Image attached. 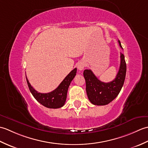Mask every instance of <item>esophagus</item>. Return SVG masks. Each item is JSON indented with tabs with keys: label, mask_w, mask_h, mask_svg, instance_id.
<instances>
[{
	"label": "esophagus",
	"mask_w": 148,
	"mask_h": 148,
	"mask_svg": "<svg viewBox=\"0 0 148 148\" xmlns=\"http://www.w3.org/2000/svg\"><path fill=\"white\" fill-rule=\"evenodd\" d=\"M77 67L78 70L82 71V70H83V69H84V67H85V64H84V63L83 62H81L79 63V64H77Z\"/></svg>",
	"instance_id": "obj_1"
}]
</instances>
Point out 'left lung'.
<instances>
[{
	"label": "left lung",
	"mask_w": 148,
	"mask_h": 148,
	"mask_svg": "<svg viewBox=\"0 0 148 148\" xmlns=\"http://www.w3.org/2000/svg\"><path fill=\"white\" fill-rule=\"evenodd\" d=\"M122 48L121 42L118 40ZM120 65L115 79L109 83H103L97 78L93 72L86 69L83 76L86 81V91L91 103L97 106H105L112 102L120 92L126 76L127 65L125 56L120 53Z\"/></svg>",
	"instance_id": "1"
}]
</instances>
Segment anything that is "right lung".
I'll return each instance as SVG.
<instances>
[{"label": "right lung", "mask_w": 148, "mask_h": 148, "mask_svg": "<svg viewBox=\"0 0 148 148\" xmlns=\"http://www.w3.org/2000/svg\"><path fill=\"white\" fill-rule=\"evenodd\" d=\"M76 72L77 69L75 68L65 77V79L62 81V83L55 90L47 93L37 92L31 86L27 76L26 79L31 93L32 94V95L37 102L48 108L57 109L64 106L66 99H67L69 86L72 79L76 75Z\"/></svg>", "instance_id": "right-lung-1"}]
</instances>
